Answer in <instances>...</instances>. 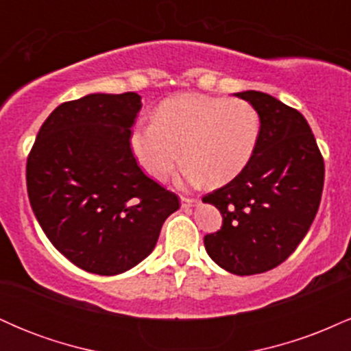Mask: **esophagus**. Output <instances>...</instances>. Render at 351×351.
<instances>
[{
    "label": "esophagus",
    "instance_id": "obj_1",
    "mask_svg": "<svg viewBox=\"0 0 351 351\" xmlns=\"http://www.w3.org/2000/svg\"><path fill=\"white\" fill-rule=\"evenodd\" d=\"M198 203H199V201L195 199V198H184V196L181 198V208H184V209L195 208Z\"/></svg>",
    "mask_w": 351,
    "mask_h": 351
}]
</instances>
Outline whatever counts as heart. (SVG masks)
Returning a JSON list of instances; mask_svg holds the SVG:
<instances>
[{
	"instance_id": "obj_1",
	"label": "heart",
	"mask_w": 351,
	"mask_h": 351,
	"mask_svg": "<svg viewBox=\"0 0 351 351\" xmlns=\"http://www.w3.org/2000/svg\"><path fill=\"white\" fill-rule=\"evenodd\" d=\"M259 130V115L245 100L183 94L160 104L153 123L136 125L130 148L153 180L167 178L183 153L184 178L219 186L244 170Z\"/></svg>"
}]
</instances>
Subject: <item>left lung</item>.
I'll return each instance as SVG.
<instances>
[{"label": "left lung", "instance_id": "1", "mask_svg": "<svg viewBox=\"0 0 351 351\" xmlns=\"http://www.w3.org/2000/svg\"><path fill=\"white\" fill-rule=\"evenodd\" d=\"M234 95L256 108L259 140L244 170L203 198L223 215V226L204 237V247L224 271L254 276L284 263L308 232L325 167L300 112L264 92Z\"/></svg>", "mask_w": 351, "mask_h": 351}]
</instances>
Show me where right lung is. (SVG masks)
<instances>
[{
    "label": "right lung",
    "mask_w": 351,
    "mask_h": 351,
    "mask_svg": "<svg viewBox=\"0 0 351 351\" xmlns=\"http://www.w3.org/2000/svg\"><path fill=\"white\" fill-rule=\"evenodd\" d=\"M142 97L88 94L60 104L26 167L27 196L44 234L82 271L117 276L150 256L176 195L140 170L130 148Z\"/></svg>",
    "instance_id": "obj_1"
}]
</instances>
